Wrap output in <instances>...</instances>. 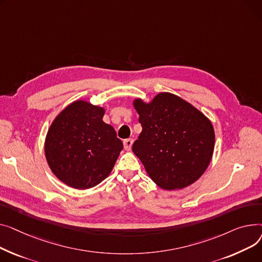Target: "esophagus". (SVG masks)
<instances>
[{"mask_svg": "<svg viewBox=\"0 0 262 262\" xmlns=\"http://www.w3.org/2000/svg\"><path fill=\"white\" fill-rule=\"evenodd\" d=\"M132 144H133V140L132 138H128V140H125L124 141V147L126 150H130L131 147H132Z\"/></svg>", "mask_w": 262, "mask_h": 262, "instance_id": "34e87169", "label": "esophagus"}]
</instances>
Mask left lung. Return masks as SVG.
Masks as SVG:
<instances>
[{"label": "left lung", "instance_id": "obj_1", "mask_svg": "<svg viewBox=\"0 0 262 262\" xmlns=\"http://www.w3.org/2000/svg\"><path fill=\"white\" fill-rule=\"evenodd\" d=\"M142 132L132 146L148 176L163 189L185 188L207 169L214 147L210 120L181 97L163 92L133 101Z\"/></svg>", "mask_w": 262, "mask_h": 262}]
</instances>
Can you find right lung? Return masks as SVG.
Instances as JSON below:
<instances>
[{
    "instance_id": "1",
    "label": "right lung",
    "mask_w": 262,
    "mask_h": 262,
    "mask_svg": "<svg viewBox=\"0 0 262 262\" xmlns=\"http://www.w3.org/2000/svg\"><path fill=\"white\" fill-rule=\"evenodd\" d=\"M103 115V107L76 100L56 116L46 134V161L53 173L72 188L98 185L111 173L124 148Z\"/></svg>"
}]
</instances>
